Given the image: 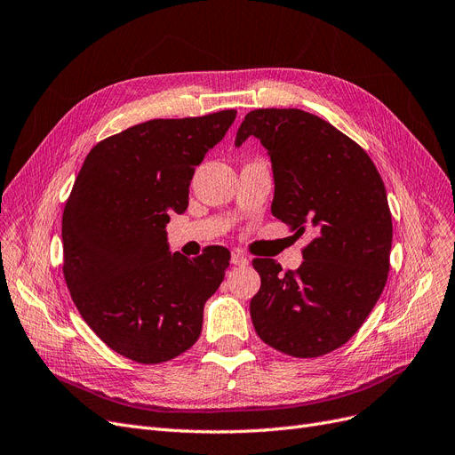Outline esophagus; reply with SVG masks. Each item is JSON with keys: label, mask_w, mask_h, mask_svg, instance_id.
<instances>
[{"label": "esophagus", "mask_w": 455, "mask_h": 455, "mask_svg": "<svg viewBox=\"0 0 455 455\" xmlns=\"http://www.w3.org/2000/svg\"><path fill=\"white\" fill-rule=\"evenodd\" d=\"M230 262H232L234 266H247V264H249V259H247L245 255H242L240 251H234L232 257H230Z\"/></svg>", "instance_id": "34e87169"}]
</instances>
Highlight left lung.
<instances>
[{
  "mask_svg": "<svg viewBox=\"0 0 455 455\" xmlns=\"http://www.w3.org/2000/svg\"><path fill=\"white\" fill-rule=\"evenodd\" d=\"M249 137L272 161L274 215L298 236L313 234L296 272L281 274L274 259L253 260L260 291L251 321L284 355L323 356L358 331L388 279L392 215L382 178L355 140L304 110H251L234 146Z\"/></svg>",
  "mask_w": 455,
  "mask_h": 455,
  "instance_id": "1",
  "label": "left lung"
}]
</instances>
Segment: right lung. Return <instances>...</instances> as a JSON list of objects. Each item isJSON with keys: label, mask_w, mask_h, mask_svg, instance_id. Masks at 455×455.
Segmentation results:
<instances>
[{"label": "right lung", "mask_w": 455, "mask_h": 455, "mask_svg": "<svg viewBox=\"0 0 455 455\" xmlns=\"http://www.w3.org/2000/svg\"><path fill=\"white\" fill-rule=\"evenodd\" d=\"M236 110L151 120L99 142L84 161L61 221L63 275L84 321L139 363L191 348L230 253H171L166 223L189 204L195 166L221 142Z\"/></svg>", "instance_id": "1"}]
</instances>
